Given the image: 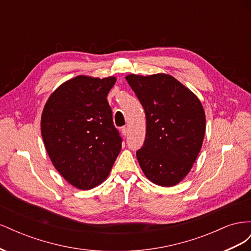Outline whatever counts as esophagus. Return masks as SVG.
<instances>
[{
    "label": "esophagus",
    "instance_id": "obj_1",
    "mask_svg": "<svg viewBox=\"0 0 251 251\" xmlns=\"http://www.w3.org/2000/svg\"><path fill=\"white\" fill-rule=\"evenodd\" d=\"M121 133H123V135L125 136V137H126L127 134H128V128L126 126L121 127Z\"/></svg>",
    "mask_w": 251,
    "mask_h": 251
}]
</instances>
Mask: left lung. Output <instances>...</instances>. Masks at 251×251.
<instances>
[{
	"instance_id": "8db88e82",
	"label": "left lung",
	"mask_w": 251,
	"mask_h": 251,
	"mask_svg": "<svg viewBox=\"0 0 251 251\" xmlns=\"http://www.w3.org/2000/svg\"><path fill=\"white\" fill-rule=\"evenodd\" d=\"M126 79L146 112V139L136 153L140 168L157 185H176L201 151L206 127L203 105L170 74H127Z\"/></svg>"
}]
</instances>
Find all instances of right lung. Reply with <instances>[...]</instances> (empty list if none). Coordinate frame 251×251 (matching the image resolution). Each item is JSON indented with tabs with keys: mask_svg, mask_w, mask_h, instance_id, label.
Listing matches in <instances>:
<instances>
[{
	"mask_svg": "<svg viewBox=\"0 0 251 251\" xmlns=\"http://www.w3.org/2000/svg\"><path fill=\"white\" fill-rule=\"evenodd\" d=\"M116 77L78 75L57 87L45 103L41 133L56 171L82 191L108 178L121 150L108 93Z\"/></svg>",
	"mask_w": 251,
	"mask_h": 251,
	"instance_id": "right-lung-1",
	"label": "right lung"
}]
</instances>
